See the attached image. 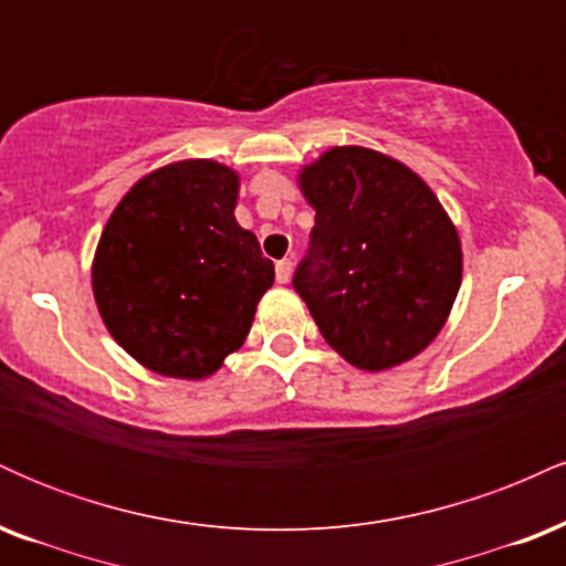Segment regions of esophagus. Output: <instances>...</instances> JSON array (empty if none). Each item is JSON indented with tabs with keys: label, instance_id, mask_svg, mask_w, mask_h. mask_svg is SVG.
<instances>
[{
	"label": "esophagus",
	"instance_id": "obj_1",
	"mask_svg": "<svg viewBox=\"0 0 566 566\" xmlns=\"http://www.w3.org/2000/svg\"><path fill=\"white\" fill-rule=\"evenodd\" d=\"M290 276H292V261L290 258H284V261L276 263V282L287 284Z\"/></svg>",
	"mask_w": 566,
	"mask_h": 566
}]
</instances>
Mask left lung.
Segmentation results:
<instances>
[{
    "label": "left lung",
    "mask_w": 566,
    "mask_h": 566,
    "mask_svg": "<svg viewBox=\"0 0 566 566\" xmlns=\"http://www.w3.org/2000/svg\"><path fill=\"white\" fill-rule=\"evenodd\" d=\"M316 210L292 287L348 365L380 373L418 356L444 327L463 250L437 193L386 154L335 146L303 167Z\"/></svg>",
    "instance_id": "8db88e82"
}]
</instances>
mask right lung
<instances>
[{
	"mask_svg": "<svg viewBox=\"0 0 566 566\" xmlns=\"http://www.w3.org/2000/svg\"><path fill=\"white\" fill-rule=\"evenodd\" d=\"M239 175L184 159L140 178L97 242L93 292L122 348L167 378L201 380L242 348L274 263L233 218Z\"/></svg>",
	"mask_w": 566,
	"mask_h": 566,
	"instance_id": "obj_1",
	"label": "right lung"
}]
</instances>
